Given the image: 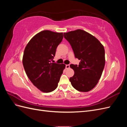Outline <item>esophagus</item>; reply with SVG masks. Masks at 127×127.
Instances as JSON below:
<instances>
[{"instance_id": "34e87169", "label": "esophagus", "mask_w": 127, "mask_h": 127, "mask_svg": "<svg viewBox=\"0 0 127 127\" xmlns=\"http://www.w3.org/2000/svg\"><path fill=\"white\" fill-rule=\"evenodd\" d=\"M69 67H70V65H69V64H66V69L69 68Z\"/></svg>"}]
</instances>
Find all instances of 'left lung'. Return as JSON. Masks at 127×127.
<instances>
[{
	"instance_id": "1",
	"label": "left lung",
	"mask_w": 127,
	"mask_h": 127,
	"mask_svg": "<svg viewBox=\"0 0 127 127\" xmlns=\"http://www.w3.org/2000/svg\"><path fill=\"white\" fill-rule=\"evenodd\" d=\"M64 37L70 43L78 66L71 64L74 75L69 78L76 90L86 92L96 85L105 66V50L96 38L82 30L64 33Z\"/></svg>"
}]
</instances>
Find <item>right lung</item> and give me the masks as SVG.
Wrapping results in <instances>:
<instances>
[{"label":"right lung","mask_w":127,"mask_h":127,"mask_svg":"<svg viewBox=\"0 0 127 127\" xmlns=\"http://www.w3.org/2000/svg\"><path fill=\"white\" fill-rule=\"evenodd\" d=\"M63 37V33L43 31L36 34L25 48L23 64L26 74L33 85L43 92L56 89L65 68V64L53 60Z\"/></svg>","instance_id":"1"}]
</instances>
